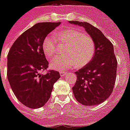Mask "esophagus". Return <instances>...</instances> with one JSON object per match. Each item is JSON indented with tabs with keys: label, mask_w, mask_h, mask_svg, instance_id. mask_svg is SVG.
I'll list each match as a JSON object with an SVG mask.
<instances>
[{
	"label": "esophagus",
	"mask_w": 130,
	"mask_h": 130,
	"mask_svg": "<svg viewBox=\"0 0 130 130\" xmlns=\"http://www.w3.org/2000/svg\"><path fill=\"white\" fill-rule=\"evenodd\" d=\"M60 75L61 76H64V75H66L67 74V73L66 72H64V71H60Z\"/></svg>",
	"instance_id": "obj_1"
}]
</instances>
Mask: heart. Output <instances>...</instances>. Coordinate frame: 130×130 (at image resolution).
<instances>
[{
	"instance_id": "1",
	"label": "heart",
	"mask_w": 130,
	"mask_h": 130,
	"mask_svg": "<svg viewBox=\"0 0 130 130\" xmlns=\"http://www.w3.org/2000/svg\"><path fill=\"white\" fill-rule=\"evenodd\" d=\"M57 39L65 43V55L55 57L50 63V67L63 71L78 66L87 65L93 58L95 52L93 41L89 36L79 30L67 28L57 31ZM57 41L53 36L47 35L43 39L42 48L45 55L51 59L55 53Z\"/></svg>"
}]
</instances>
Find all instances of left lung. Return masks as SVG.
<instances>
[{"label":"left lung","instance_id":"obj_1","mask_svg":"<svg viewBox=\"0 0 130 130\" xmlns=\"http://www.w3.org/2000/svg\"><path fill=\"white\" fill-rule=\"evenodd\" d=\"M69 23L83 27L95 45L92 59L75 72L77 77L73 92L83 105H98L110 96L116 82L118 61L113 46L101 30L89 23L76 21H69Z\"/></svg>","mask_w":130,"mask_h":130}]
</instances>
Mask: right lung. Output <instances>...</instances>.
Wrapping results in <instances>:
<instances>
[{
    "label": "right lung",
    "mask_w": 130,
    "mask_h": 130,
    "mask_svg": "<svg viewBox=\"0 0 130 130\" xmlns=\"http://www.w3.org/2000/svg\"><path fill=\"white\" fill-rule=\"evenodd\" d=\"M58 23H39L17 38L7 55V78L10 87L21 103L32 109L43 107L52 92L59 73L48 71V63L43 51V39Z\"/></svg>",
    "instance_id": "right-lung-1"
}]
</instances>
